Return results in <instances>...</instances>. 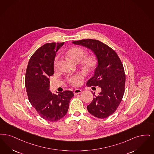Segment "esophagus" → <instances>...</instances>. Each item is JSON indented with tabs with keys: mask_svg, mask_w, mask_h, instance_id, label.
<instances>
[{
	"mask_svg": "<svg viewBox=\"0 0 154 154\" xmlns=\"http://www.w3.org/2000/svg\"><path fill=\"white\" fill-rule=\"evenodd\" d=\"M82 92V91L80 89L77 88V89L75 90L74 91V95H78V94H80Z\"/></svg>",
	"mask_w": 154,
	"mask_h": 154,
	"instance_id": "1",
	"label": "esophagus"
}]
</instances>
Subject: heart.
I'll list each match as a JSON object with an SVG mask.
<instances>
[{"label": "heart", "instance_id": "heart-1", "mask_svg": "<svg viewBox=\"0 0 154 154\" xmlns=\"http://www.w3.org/2000/svg\"><path fill=\"white\" fill-rule=\"evenodd\" d=\"M67 55L74 62L78 63L81 61V66L83 69L87 71L93 69L97 64V59L94 56H87L86 51L80 47H73L68 49L67 52ZM57 63V57L56 58L54 63V67H56ZM84 74L77 73L67 77L68 82L72 85L78 86L82 83L83 79Z\"/></svg>", "mask_w": 154, "mask_h": 154}]
</instances>
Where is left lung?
Wrapping results in <instances>:
<instances>
[{
  "label": "left lung",
  "instance_id": "1",
  "mask_svg": "<svg viewBox=\"0 0 154 154\" xmlns=\"http://www.w3.org/2000/svg\"><path fill=\"white\" fill-rule=\"evenodd\" d=\"M75 45L86 47L94 53L97 65L87 86H99L101 91L87 106L88 112L99 119H105L114 113L122 99L125 83L123 65L117 54L100 41L85 39L73 41Z\"/></svg>",
  "mask_w": 154,
  "mask_h": 154
}]
</instances>
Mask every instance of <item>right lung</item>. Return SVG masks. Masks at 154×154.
<instances>
[{"mask_svg": "<svg viewBox=\"0 0 154 154\" xmlns=\"http://www.w3.org/2000/svg\"><path fill=\"white\" fill-rule=\"evenodd\" d=\"M64 44L47 43L38 48L29 61L26 72L25 87L29 102L42 119L52 122L67 114L74 96L71 91L56 94L49 90V77L54 74V57Z\"/></svg>", "mask_w": 154, "mask_h": 154, "instance_id": "right-lung-1", "label": "right lung"}]
</instances>
